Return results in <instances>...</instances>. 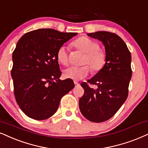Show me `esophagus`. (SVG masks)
I'll return each mask as SVG.
<instances>
[{
    "mask_svg": "<svg viewBox=\"0 0 148 148\" xmlns=\"http://www.w3.org/2000/svg\"><path fill=\"white\" fill-rule=\"evenodd\" d=\"M74 85H75V87H78V86H80V84L76 81L74 82Z\"/></svg>",
    "mask_w": 148,
    "mask_h": 148,
    "instance_id": "1",
    "label": "esophagus"
}]
</instances>
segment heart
Instances as JSON below:
<instances>
[{
	"label": "heart",
	"instance_id": "heart-1",
	"mask_svg": "<svg viewBox=\"0 0 148 148\" xmlns=\"http://www.w3.org/2000/svg\"><path fill=\"white\" fill-rule=\"evenodd\" d=\"M72 45L76 49L85 54L83 64L90 65L93 72H98L104 68L106 62V54L105 50L99 48L100 45L98 42L87 37L82 36L74 41ZM57 57L58 61L62 65L68 64V50L65 46H62L59 48ZM88 66L84 65L80 67H69L64 70L63 74L65 78L80 80L85 78L90 72L91 69Z\"/></svg>",
	"mask_w": 148,
	"mask_h": 148
}]
</instances>
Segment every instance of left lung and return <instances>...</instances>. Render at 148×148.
Here are the masks:
<instances>
[{
	"instance_id": "8db88e82",
	"label": "left lung",
	"mask_w": 148,
	"mask_h": 148,
	"mask_svg": "<svg viewBox=\"0 0 148 148\" xmlns=\"http://www.w3.org/2000/svg\"><path fill=\"white\" fill-rule=\"evenodd\" d=\"M88 36L104 44L106 54L104 67L88 83H81L83 96L79 100L80 111L88 120L100 123L111 118L126 101L132 77L131 54L122 39L113 33L97 31Z\"/></svg>"
}]
</instances>
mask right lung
<instances>
[{"instance_id": "right-lung-1", "label": "right lung", "mask_w": 148, "mask_h": 148, "mask_svg": "<svg viewBox=\"0 0 148 148\" xmlns=\"http://www.w3.org/2000/svg\"><path fill=\"white\" fill-rule=\"evenodd\" d=\"M76 35L41 29L27 33L17 43L11 74L17 103L28 117L49 118L57 111L61 98L74 87L72 79H59L57 54Z\"/></svg>"}]
</instances>
